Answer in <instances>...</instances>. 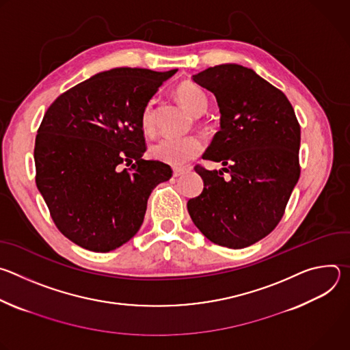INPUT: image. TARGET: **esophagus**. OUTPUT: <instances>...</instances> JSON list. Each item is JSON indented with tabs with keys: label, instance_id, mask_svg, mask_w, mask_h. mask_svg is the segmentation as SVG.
<instances>
[{
	"label": "esophagus",
	"instance_id": "34e87169",
	"mask_svg": "<svg viewBox=\"0 0 350 350\" xmlns=\"http://www.w3.org/2000/svg\"><path fill=\"white\" fill-rule=\"evenodd\" d=\"M184 173H185V169H180V167L173 169V176H174V177H180V176H183Z\"/></svg>",
	"mask_w": 350,
	"mask_h": 350
}]
</instances>
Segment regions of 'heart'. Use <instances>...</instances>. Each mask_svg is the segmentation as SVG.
Segmentation results:
<instances>
[{"instance_id": "heart-1", "label": "heart", "mask_w": 350, "mask_h": 350, "mask_svg": "<svg viewBox=\"0 0 350 350\" xmlns=\"http://www.w3.org/2000/svg\"><path fill=\"white\" fill-rule=\"evenodd\" d=\"M180 103L192 113L202 115L208 109V96L201 87L193 83H183L177 88ZM141 126L144 131L151 133L155 129V105L149 101L141 115ZM205 144L198 135H165L152 145L151 152L155 159L172 166H181L196 158L204 151Z\"/></svg>"}]
</instances>
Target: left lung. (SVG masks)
<instances>
[{"mask_svg":"<svg viewBox=\"0 0 350 350\" xmlns=\"http://www.w3.org/2000/svg\"><path fill=\"white\" fill-rule=\"evenodd\" d=\"M192 80L216 96L220 131L204 159L224 167H195L204 191L187 209L209 241L246 247L269 235L284 215L301 174V126L285 94L252 69L223 64Z\"/></svg>","mask_w":350,"mask_h":350,"instance_id":"1","label":"left lung"}]
</instances>
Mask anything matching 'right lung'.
I'll list each match as a JSON object with an SVG mask.
<instances>
[{
  "instance_id": "obj_1",
  "label": "right lung",
  "mask_w": 350,
  "mask_h": 350,
  "mask_svg": "<svg viewBox=\"0 0 350 350\" xmlns=\"http://www.w3.org/2000/svg\"><path fill=\"white\" fill-rule=\"evenodd\" d=\"M176 72L96 73L59 95L44 115L34 146L36 184L54 223L76 245L105 254L130 241L149 195L172 177L169 165L142 159L141 115Z\"/></svg>"
}]
</instances>
